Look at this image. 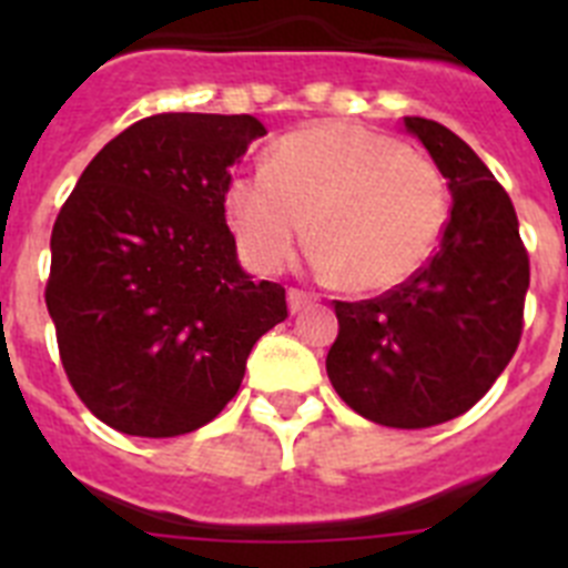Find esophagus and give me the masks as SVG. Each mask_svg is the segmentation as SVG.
Masks as SVG:
<instances>
[{"label":"esophagus","instance_id":"34e87169","mask_svg":"<svg viewBox=\"0 0 568 568\" xmlns=\"http://www.w3.org/2000/svg\"><path fill=\"white\" fill-rule=\"evenodd\" d=\"M287 301H290V313H301L304 307H310V304H315L318 301V295L315 293H307V290H290L287 293Z\"/></svg>","mask_w":568,"mask_h":568}]
</instances>
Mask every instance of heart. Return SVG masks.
Masks as SVG:
<instances>
[{"mask_svg":"<svg viewBox=\"0 0 568 568\" xmlns=\"http://www.w3.org/2000/svg\"><path fill=\"white\" fill-rule=\"evenodd\" d=\"M224 210L253 267H284L310 222L321 273L386 290L433 255L449 190L433 159L393 135L327 122L278 139L267 168L235 173Z\"/></svg>","mask_w":568,"mask_h":568,"instance_id":"obj_1","label":"heart"}]
</instances>
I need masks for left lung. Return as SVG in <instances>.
<instances>
[{
	"label": "left lung",
	"instance_id": "obj_1",
	"mask_svg": "<svg viewBox=\"0 0 568 568\" xmlns=\"http://www.w3.org/2000/svg\"><path fill=\"white\" fill-rule=\"evenodd\" d=\"M404 124L444 173L453 210L418 273L378 298L335 301L327 375L366 420L426 429L478 404L518 349L529 253L511 199L475 150L433 119Z\"/></svg>",
	"mask_w": 568,
	"mask_h": 568
}]
</instances>
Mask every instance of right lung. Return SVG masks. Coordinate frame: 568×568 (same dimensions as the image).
Segmentation results:
<instances>
[{
  "mask_svg": "<svg viewBox=\"0 0 568 568\" xmlns=\"http://www.w3.org/2000/svg\"><path fill=\"white\" fill-rule=\"evenodd\" d=\"M255 115L159 113L104 144L50 235L44 304L70 386L102 424L175 438L239 393L287 293L255 284L224 215Z\"/></svg>",
  "mask_w": 568,
  "mask_h": 568,
  "instance_id": "1",
  "label": "right lung"
}]
</instances>
